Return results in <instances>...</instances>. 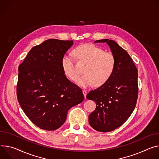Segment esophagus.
<instances>
[{"mask_svg":"<svg viewBox=\"0 0 159 159\" xmlns=\"http://www.w3.org/2000/svg\"><path fill=\"white\" fill-rule=\"evenodd\" d=\"M82 93H83V94H84V97H85V98H86V95H87V94H88V92H87V91H85V90H83V91H82Z\"/></svg>","mask_w":159,"mask_h":159,"instance_id":"1","label":"esophagus"}]
</instances>
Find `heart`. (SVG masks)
Masks as SVG:
<instances>
[{"instance_id": "heart-1", "label": "heart", "mask_w": 159, "mask_h": 159, "mask_svg": "<svg viewBox=\"0 0 159 159\" xmlns=\"http://www.w3.org/2000/svg\"><path fill=\"white\" fill-rule=\"evenodd\" d=\"M74 55L78 61L85 63L83 70L84 75L79 77L76 84L82 88H89L94 84L99 87L105 84L112 76L116 58L110 52L92 44H85L77 48ZM61 67L65 75L70 80H75L78 74L74 59L70 55H65L61 59Z\"/></svg>"}]
</instances>
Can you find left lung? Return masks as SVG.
Wrapping results in <instances>:
<instances>
[{
  "label": "left lung",
  "mask_w": 159,
  "mask_h": 159,
  "mask_svg": "<svg viewBox=\"0 0 159 159\" xmlns=\"http://www.w3.org/2000/svg\"><path fill=\"white\" fill-rule=\"evenodd\" d=\"M96 42H106L116 58L111 78L86 96L96 104L95 110L89 115L90 125L96 131L106 133L122 125L134 110L138 94V74L131 56L117 42L108 39Z\"/></svg>",
  "instance_id": "left-lung-1"
}]
</instances>
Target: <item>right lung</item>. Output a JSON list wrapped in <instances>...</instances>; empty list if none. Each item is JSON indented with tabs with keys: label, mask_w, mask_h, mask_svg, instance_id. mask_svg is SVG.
<instances>
[{
	"label": "right lung",
	"mask_w": 159,
	"mask_h": 159,
	"mask_svg": "<svg viewBox=\"0 0 159 159\" xmlns=\"http://www.w3.org/2000/svg\"><path fill=\"white\" fill-rule=\"evenodd\" d=\"M73 44V40H45L32 48L19 66L18 102L42 129L60 128L68 111L84 99L82 89L66 77L61 67L62 57Z\"/></svg>",
	"instance_id": "right-lung-1"
}]
</instances>
